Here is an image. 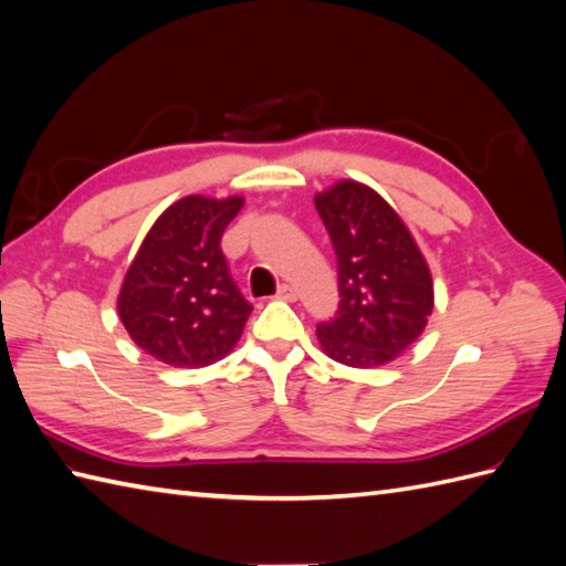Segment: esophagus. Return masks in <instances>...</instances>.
<instances>
[{
  "label": "esophagus",
  "instance_id": "1",
  "mask_svg": "<svg viewBox=\"0 0 566 566\" xmlns=\"http://www.w3.org/2000/svg\"><path fill=\"white\" fill-rule=\"evenodd\" d=\"M276 298H284V302H294L296 290L292 284H280V290H276Z\"/></svg>",
  "mask_w": 566,
  "mask_h": 566
}]
</instances>
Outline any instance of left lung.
I'll return each mask as SVG.
<instances>
[{"label": "left lung", "mask_w": 566, "mask_h": 566, "mask_svg": "<svg viewBox=\"0 0 566 566\" xmlns=\"http://www.w3.org/2000/svg\"><path fill=\"white\" fill-rule=\"evenodd\" d=\"M338 260L340 304L316 326L321 347L347 367H379L423 333L432 280L413 235L375 189L343 179L316 197Z\"/></svg>", "instance_id": "8db88e82"}]
</instances>
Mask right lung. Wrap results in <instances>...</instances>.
<instances>
[{"mask_svg":"<svg viewBox=\"0 0 566 566\" xmlns=\"http://www.w3.org/2000/svg\"><path fill=\"white\" fill-rule=\"evenodd\" d=\"M240 197H185L143 240L118 294L134 343L172 367H207L233 350L252 306L228 272L221 235Z\"/></svg>","mask_w":566,"mask_h":566,"instance_id":"right-lung-1","label":"right lung"}]
</instances>
